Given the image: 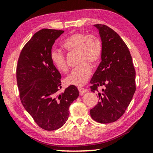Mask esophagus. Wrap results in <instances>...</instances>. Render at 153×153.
<instances>
[{
	"label": "esophagus",
	"instance_id": "esophagus-1",
	"mask_svg": "<svg viewBox=\"0 0 153 153\" xmlns=\"http://www.w3.org/2000/svg\"><path fill=\"white\" fill-rule=\"evenodd\" d=\"M78 90H79V94L80 95H83V94H84V93H86V92H88V90L84 89V88H82V87H78Z\"/></svg>",
	"mask_w": 153,
	"mask_h": 153
}]
</instances>
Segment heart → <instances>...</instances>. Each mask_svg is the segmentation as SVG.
Segmentation results:
<instances>
[{"label": "heart", "mask_w": 153, "mask_h": 153, "mask_svg": "<svg viewBox=\"0 0 153 153\" xmlns=\"http://www.w3.org/2000/svg\"><path fill=\"white\" fill-rule=\"evenodd\" d=\"M63 46L69 51L78 52V63L80 65L66 77V83L76 86H83L88 82L92 74V68L89 63L94 65L100 60L102 53L101 43L94 36L74 33L63 40ZM51 58L59 71H67L68 67L65 56L61 50L53 48L51 53Z\"/></svg>", "instance_id": "heart-1"}]
</instances>
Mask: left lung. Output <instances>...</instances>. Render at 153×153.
<instances>
[{
    "label": "left lung",
    "instance_id": "left-lung-1",
    "mask_svg": "<svg viewBox=\"0 0 153 153\" xmlns=\"http://www.w3.org/2000/svg\"><path fill=\"white\" fill-rule=\"evenodd\" d=\"M94 26L102 42L101 62L93 75L91 91L98 92L100 101L90 110V115L100 123L117 121L125 113L136 91V71L126 43L115 31L105 25Z\"/></svg>",
    "mask_w": 153,
    "mask_h": 153
}]
</instances>
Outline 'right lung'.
<instances>
[{
    "label": "right lung",
    "mask_w": 153,
    "mask_h": 153,
    "mask_svg": "<svg viewBox=\"0 0 153 153\" xmlns=\"http://www.w3.org/2000/svg\"><path fill=\"white\" fill-rule=\"evenodd\" d=\"M64 31L42 29L36 32L23 48L17 66V82L25 109L41 128L53 131L68 120L69 108L79 97L71 85L63 93L61 76L51 58L55 40Z\"/></svg>",
    "instance_id": "1"
}]
</instances>
